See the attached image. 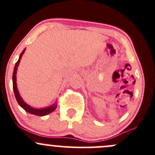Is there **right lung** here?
<instances>
[{
	"label": "right lung",
	"mask_w": 155,
	"mask_h": 155,
	"mask_svg": "<svg viewBox=\"0 0 155 155\" xmlns=\"http://www.w3.org/2000/svg\"><path fill=\"white\" fill-rule=\"evenodd\" d=\"M26 49H24V50L22 51V53H21L20 56H19L18 60L16 62L14 68V71H13V74H12V85H13V91H14V94H15V97L16 100H17L18 103L19 104L21 107H22L23 109L26 110L28 113L36 115V116H40V117H43L45 116V115H48L49 114H50L51 112L54 111L55 109L56 108L57 105L56 103L53 104V105H50L48 107H45V108H34V107L30 106L29 105H27L24 100H23L21 97L20 94H19L18 91V87H17V83H16V73H17V69H18V66L19 62L21 61V58L23 56V54L25 52Z\"/></svg>",
	"instance_id": "1"
}]
</instances>
